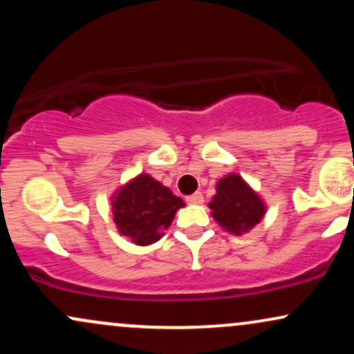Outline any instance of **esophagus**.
<instances>
[{
	"instance_id": "1",
	"label": "esophagus",
	"mask_w": 354,
	"mask_h": 354,
	"mask_svg": "<svg viewBox=\"0 0 354 354\" xmlns=\"http://www.w3.org/2000/svg\"><path fill=\"white\" fill-rule=\"evenodd\" d=\"M203 201H205V198H203L201 193H194L186 196V203H188V205H201Z\"/></svg>"
}]
</instances>
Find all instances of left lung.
Instances as JSON below:
<instances>
[{
  "instance_id": "left-lung-1",
  "label": "left lung",
  "mask_w": 354,
  "mask_h": 354,
  "mask_svg": "<svg viewBox=\"0 0 354 354\" xmlns=\"http://www.w3.org/2000/svg\"><path fill=\"white\" fill-rule=\"evenodd\" d=\"M209 208L218 225L238 236L258 225L266 213L265 203L239 174H228L218 181Z\"/></svg>"
}]
</instances>
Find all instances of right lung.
<instances>
[{"instance_id":"obj_1","label":"right lung","mask_w":354,"mask_h":354,"mask_svg":"<svg viewBox=\"0 0 354 354\" xmlns=\"http://www.w3.org/2000/svg\"><path fill=\"white\" fill-rule=\"evenodd\" d=\"M111 206L113 221L120 233L136 245L146 246L163 236L185 203L149 174H140L118 191Z\"/></svg>"}]
</instances>
